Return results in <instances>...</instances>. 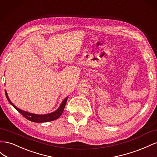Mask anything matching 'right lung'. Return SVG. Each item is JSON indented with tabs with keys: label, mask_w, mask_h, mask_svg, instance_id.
Here are the masks:
<instances>
[{
	"label": "right lung",
	"mask_w": 157,
	"mask_h": 157,
	"mask_svg": "<svg viewBox=\"0 0 157 157\" xmlns=\"http://www.w3.org/2000/svg\"><path fill=\"white\" fill-rule=\"evenodd\" d=\"M5 94H6V97L8 99V101H9V103H10L19 113H21L23 117H24L25 118H27V120H29L31 122H39V123L50 122V121H52L58 119V118L61 115V114H62V113L64 110L65 104H66V102H67V98H68V97H67L63 99V101L61 102V105H59V107H58V109H57L56 111L52 112V113H50L45 114V115H37V114H34V113H31L23 111V110H21V109L17 108L16 105H14V104L13 103H12L10 99H9L8 94H7L6 90H5Z\"/></svg>",
	"instance_id": "obj_1"
}]
</instances>
